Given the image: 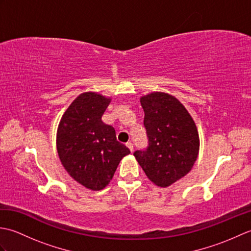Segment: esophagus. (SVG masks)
Masks as SVG:
<instances>
[{
	"mask_svg": "<svg viewBox=\"0 0 251 251\" xmlns=\"http://www.w3.org/2000/svg\"><path fill=\"white\" fill-rule=\"evenodd\" d=\"M126 146L129 149L130 152H134V145H132V142H127Z\"/></svg>",
	"mask_w": 251,
	"mask_h": 251,
	"instance_id": "34e87169",
	"label": "esophagus"
}]
</instances>
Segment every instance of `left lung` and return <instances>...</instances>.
<instances>
[{
  "instance_id": "8db88e82",
  "label": "left lung",
  "mask_w": 251,
  "mask_h": 251,
  "mask_svg": "<svg viewBox=\"0 0 251 251\" xmlns=\"http://www.w3.org/2000/svg\"><path fill=\"white\" fill-rule=\"evenodd\" d=\"M148 136L146 150L134 153L147 177L166 188L193 167L199 155L200 137L184 105L166 93H151L140 98Z\"/></svg>"
}]
</instances>
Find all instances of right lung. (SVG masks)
Returning a JSON list of instances; mask_svg holds the SVG:
<instances>
[{
	"mask_svg": "<svg viewBox=\"0 0 251 251\" xmlns=\"http://www.w3.org/2000/svg\"><path fill=\"white\" fill-rule=\"evenodd\" d=\"M111 98L87 92L73 100L57 130V151L63 167L85 188L99 191L109 184L129 149L116 140L115 129L101 120Z\"/></svg>",
	"mask_w": 251,
	"mask_h": 251,
	"instance_id": "obj_1",
	"label": "right lung"
}]
</instances>
